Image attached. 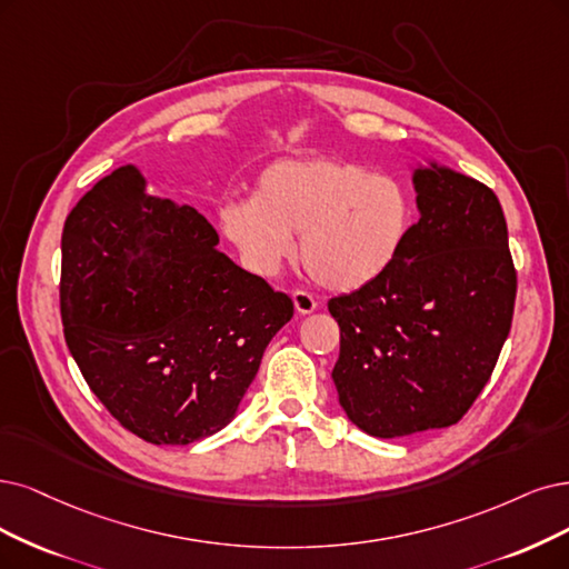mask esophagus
<instances>
[{"instance_id": "1", "label": "esophagus", "mask_w": 569, "mask_h": 569, "mask_svg": "<svg viewBox=\"0 0 569 569\" xmlns=\"http://www.w3.org/2000/svg\"><path fill=\"white\" fill-rule=\"evenodd\" d=\"M292 305H296V311L302 313V317L305 313L317 311V307H319V302L313 300V296L307 290H292Z\"/></svg>"}]
</instances>
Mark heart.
<instances>
[{"label":"heart","mask_w":569,"mask_h":569,"mask_svg":"<svg viewBox=\"0 0 569 569\" xmlns=\"http://www.w3.org/2000/svg\"><path fill=\"white\" fill-rule=\"evenodd\" d=\"M218 222L243 267L273 279L292 256L330 290H359L391 269L415 224L410 189L342 159H283L267 166L250 199L220 206Z\"/></svg>","instance_id":"obj_1"}]
</instances>
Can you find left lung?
Segmentation results:
<instances>
[{"label": "left lung", "mask_w": 569, "mask_h": 569, "mask_svg": "<svg viewBox=\"0 0 569 569\" xmlns=\"http://www.w3.org/2000/svg\"><path fill=\"white\" fill-rule=\"evenodd\" d=\"M419 220L391 269L332 298V382L361 431L398 438L457 425L509 338L516 267L499 199L452 168H415Z\"/></svg>", "instance_id": "1"}]
</instances>
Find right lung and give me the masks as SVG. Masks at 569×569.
<instances>
[{"instance_id": "1", "label": "right lung", "mask_w": 569, "mask_h": 569, "mask_svg": "<svg viewBox=\"0 0 569 569\" xmlns=\"http://www.w3.org/2000/svg\"><path fill=\"white\" fill-rule=\"evenodd\" d=\"M136 166L83 194L62 227L60 317L83 380L154 446L227 427L292 300L231 262L197 208L150 197Z\"/></svg>"}]
</instances>
